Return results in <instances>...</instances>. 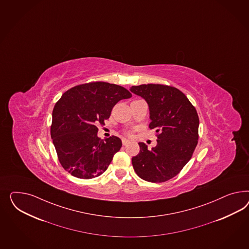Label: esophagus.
Wrapping results in <instances>:
<instances>
[{"instance_id": "34e87169", "label": "esophagus", "mask_w": 249, "mask_h": 249, "mask_svg": "<svg viewBox=\"0 0 249 249\" xmlns=\"http://www.w3.org/2000/svg\"><path fill=\"white\" fill-rule=\"evenodd\" d=\"M122 142H123V145H126V144L129 143V141H128L127 139H123Z\"/></svg>"}]
</instances>
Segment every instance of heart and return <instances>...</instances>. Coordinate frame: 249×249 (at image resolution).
<instances>
[{"label": "heart", "instance_id": "obj_1", "mask_svg": "<svg viewBox=\"0 0 249 249\" xmlns=\"http://www.w3.org/2000/svg\"><path fill=\"white\" fill-rule=\"evenodd\" d=\"M128 135H131V133H128Z\"/></svg>", "mask_w": 249, "mask_h": 249}]
</instances>
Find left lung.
Returning <instances> with one entry per match:
<instances>
[{
    "label": "left lung",
    "mask_w": 249,
    "mask_h": 249,
    "mask_svg": "<svg viewBox=\"0 0 249 249\" xmlns=\"http://www.w3.org/2000/svg\"><path fill=\"white\" fill-rule=\"evenodd\" d=\"M130 91L147 103L149 128L157 134V145L151 150L138 142L140 152L132 158L134 169L147 182H165L183 169L196 147V110L183 92L172 86L149 84L132 86Z\"/></svg>",
    "instance_id": "left-lung-1"
}]
</instances>
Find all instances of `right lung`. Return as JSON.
Returning <instances> with one entry per match:
<instances>
[{
  "instance_id": "add662e5",
  "label": "right lung",
  "mask_w": 249,
  "mask_h": 249,
  "mask_svg": "<svg viewBox=\"0 0 249 249\" xmlns=\"http://www.w3.org/2000/svg\"><path fill=\"white\" fill-rule=\"evenodd\" d=\"M132 93L125 88L105 82L74 86L64 92L53 111L51 137L59 161L71 176L96 178L107 170L121 139L97 136V124H104L113 107Z\"/></svg>"
}]
</instances>
